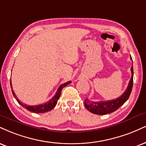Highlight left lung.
<instances>
[{
	"instance_id": "left-lung-1",
	"label": "left lung",
	"mask_w": 146,
	"mask_h": 146,
	"mask_svg": "<svg viewBox=\"0 0 146 146\" xmlns=\"http://www.w3.org/2000/svg\"><path fill=\"white\" fill-rule=\"evenodd\" d=\"M131 58H132L131 56ZM131 78L128 85L127 88L120 97L117 99L107 101H91L86 99L84 101V105L88 111L97 115H105L115 111L119 108H120L125 102L127 101L132 91L133 84V68L131 66Z\"/></svg>"
}]
</instances>
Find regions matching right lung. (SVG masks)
I'll return each mask as SVG.
<instances>
[{
    "mask_svg": "<svg viewBox=\"0 0 146 146\" xmlns=\"http://www.w3.org/2000/svg\"><path fill=\"white\" fill-rule=\"evenodd\" d=\"M71 83V81H69V82H66V83L61 84V85L59 86L58 88V90L56 92V94L54 96V97H52V99L50 100L49 101H47L46 103H43V104H41V105H35V106H31V105H27L24 104V103H23L22 102H21L20 100L17 99L16 95L15 94V92H13V88H12L11 80L10 81V84H11V88L12 90V93H13V95L14 97H15V99L17 100V101L18 102L19 104L22 105L23 108H26V110H29V111H32L33 113H45V112L50 111L52 110V109H54V107L56 106V104H57L58 100L59 99L60 96L61 92H62L63 88H64L66 86H67L68 84Z\"/></svg>",
    "mask_w": 146,
    "mask_h": 146,
    "instance_id": "obj_1",
    "label": "right lung"
}]
</instances>
